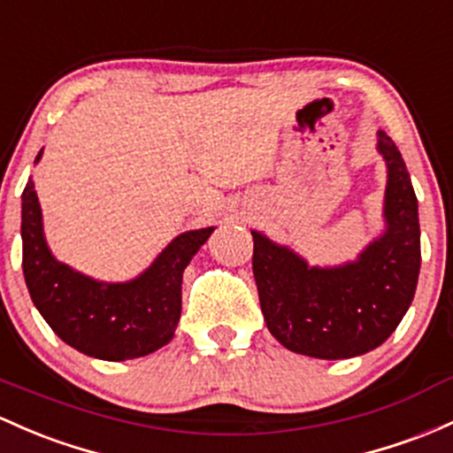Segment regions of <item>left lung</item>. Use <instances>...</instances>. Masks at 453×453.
<instances>
[{"mask_svg":"<svg viewBox=\"0 0 453 453\" xmlns=\"http://www.w3.org/2000/svg\"><path fill=\"white\" fill-rule=\"evenodd\" d=\"M385 230L357 260L311 266L262 232L253 236V277L271 335L316 359H350L379 348L409 311L421 266L419 212L409 170L385 131Z\"/></svg>","mask_w":453,"mask_h":453,"instance_id":"left-lung-1","label":"left lung"}]
</instances>
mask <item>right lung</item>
Here are the masks:
<instances>
[{
	"mask_svg": "<svg viewBox=\"0 0 453 453\" xmlns=\"http://www.w3.org/2000/svg\"><path fill=\"white\" fill-rule=\"evenodd\" d=\"M41 157L42 150L34 163ZM21 200L25 283L59 340L103 361L137 359L170 344L180 320L182 273L215 227L178 234L133 280L98 281L56 260L49 250L32 178Z\"/></svg>",
	"mask_w": 453,
	"mask_h": 453,
	"instance_id": "obj_1",
	"label": "right lung"
}]
</instances>
